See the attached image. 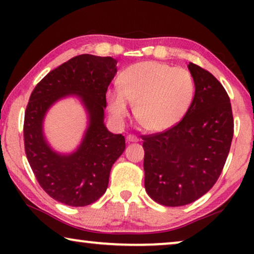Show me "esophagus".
<instances>
[{
	"mask_svg": "<svg viewBox=\"0 0 254 254\" xmlns=\"http://www.w3.org/2000/svg\"><path fill=\"white\" fill-rule=\"evenodd\" d=\"M127 141L128 142H138V137L135 136V135H127Z\"/></svg>",
	"mask_w": 254,
	"mask_h": 254,
	"instance_id": "34e87169",
	"label": "esophagus"
}]
</instances>
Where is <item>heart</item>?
Instances as JSON below:
<instances>
[{
  "instance_id": "1",
  "label": "heart",
  "mask_w": 254,
  "mask_h": 254,
  "mask_svg": "<svg viewBox=\"0 0 254 254\" xmlns=\"http://www.w3.org/2000/svg\"><path fill=\"white\" fill-rule=\"evenodd\" d=\"M119 88L107 91L106 100L114 120L124 121L135 104V118L145 130L161 133L182 121L195 96L193 76L184 68L157 61L129 65L118 78Z\"/></svg>"
}]
</instances>
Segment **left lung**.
<instances>
[{"mask_svg":"<svg viewBox=\"0 0 254 254\" xmlns=\"http://www.w3.org/2000/svg\"><path fill=\"white\" fill-rule=\"evenodd\" d=\"M195 96L185 118L163 133L143 138L144 187L168 207L185 206L217 182L234 136L230 99L223 85L190 62Z\"/></svg>","mask_w":254,"mask_h":254,"instance_id":"1","label":"left lung"}]
</instances>
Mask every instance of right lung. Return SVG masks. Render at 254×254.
I'll list each match as a JSON object with an SVG mask.
<instances>
[{"label":"right lung","instance_id":"right-lung-1","mask_svg":"<svg viewBox=\"0 0 254 254\" xmlns=\"http://www.w3.org/2000/svg\"><path fill=\"white\" fill-rule=\"evenodd\" d=\"M111 57L82 54L48 72L31 93L24 119V144L31 169L51 197L71 207L91 204L106 192L112 165L126 143L104 124L106 91L117 72ZM77 96L88 116L81 143L72 153L54 151L43 133L48 110L59 100Z\"/></svg>","mask_w":254,"mask_h":254}]
</instances>
